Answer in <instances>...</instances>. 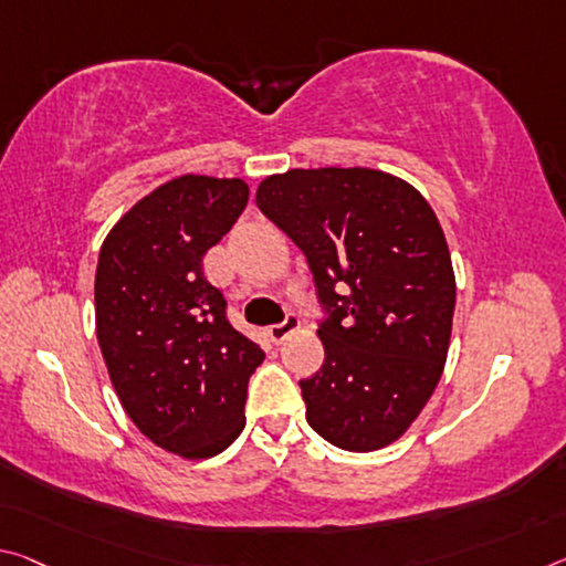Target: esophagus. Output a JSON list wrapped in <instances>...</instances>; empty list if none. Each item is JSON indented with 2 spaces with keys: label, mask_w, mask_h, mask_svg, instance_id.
<instances>
[{
  "label": "esophagus",
  "mask_w": 566,
  "mask_h": 566,
  "mask_svg": "<svg viewBox=\"0 0 566 566\" xmlns=\"http://www.w3.org/2000/svg\"><path fill=\"white\" fill-rule=\"evenodd\" d=\"M302 325H300V317L297 315H286V319L282 322V325H272L266 327V335L272 343H284L286 337L292 335V332H297Z\"/></svg>",
  "instance_id": "esophagus-1"
}]
</instances>
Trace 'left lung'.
<instances>
[{"mask_svg": "<svg viewBox=\"0 0 566 566\" xmlns=\"http://www.w3.org/2000/svg\"><path fill=\"white\" fill-rule=\"evenodd\" d=\"M256 206L307 256L329 319L325 363L302 380L307 423L332 446L396 443L433 396L453 329L455 274L416 186L375 168L266 176Z\"/></svg>", "mask_w": 566, "mask_h": 566, "instance_id": "left-lung-1", "label": "left lung"}]
</instances>
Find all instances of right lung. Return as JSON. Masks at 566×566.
<instances>
[{"label":"right lung","instance_id":"right-lung-1","mask_svg":"<svg viewBox=\"0 0 566 566\" xmlns=\"http://www.w3.org/2000/svg\"><path fill=\"white\" fill-rule=\"evenodd\" d=\"M247 201L241 178H170L115 221L97 256L95 332L120 406L148 441L188 461L237 441L264 360L201 269Z\"/></svg>","mask_w":566,"mask_h":566}]
</instances>
